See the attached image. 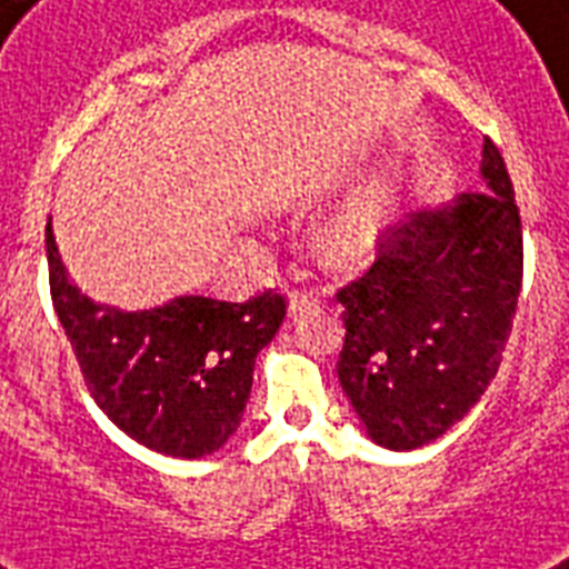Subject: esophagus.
Instances as JSON below:
<instances>
[{
    "label": "esophagus",
    "instance_id": "34e87169",
    "mask_svg": "<svg viewBox=\"0 0 569 569\" xmlns=\"http://www.w3.org/2000/svg\"><path fill=\"white\" fill-rule=\"evenodd\" d=\"M316 298H319V295L312 292V289H307V286H298V289H292V292H289V312H303L307 307H312V303H316Z\"/></svg>",
    "mask_w": 569,
    "mask_h": 569
}]
</instances>
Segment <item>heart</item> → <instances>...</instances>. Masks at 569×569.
I'll use <instances>...</instances> for the list:
<instances>
[{"mask_svg":"<svg viewBox=\"0 0 569 569\" xmlns=\"http://www.w3.org/2000/svg\"><path fill=\"white\" fill-rule=\"evenodd\" d=\"M387 212L375 197H360L355 203H348L342 212L333 218L328 232V244L339 257H351L357 250L369 248L383 230Z\"/></svg>","mask_w":569,"mask_h":569,"instance_id":"1","label":"heart"}]
</instances>
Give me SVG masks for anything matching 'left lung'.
Masks as SVG:
<instances>
[{
	"label": "left lung",
	"mask_w": 569,
	"mask_h": 569,
	"mask_svg": "<svg viewBox=\"0 0 569 569\" xmlns=\"http://www.w3.org/2000/svg\"><path fill=\"white\" fill-rule=\"evenodd\" d=\"M481 173L487 189L387 227L372 266L337 289L339 383L387 449L442 437L502 363L522 286V223L490 138Z\"/></svg>",
	"instance_id": "obj_1"
}]
</instances>
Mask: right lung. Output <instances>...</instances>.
<instances>
[{
  "label": "right lung",
  "instance_id": "right-lung-1",
  "mask_svg": "<svg viewBox=\"0 0 569 569\" xmlns=\"http://www.w3.org/2000/svg\"><path fill=\"white\" fill-rule=\"evenodd\" d=\"M49 292L100 410L141 446L203 458L230 440L248 405L253 363L286 319V295L244 303L177 298L147 312L88 301L67 277L47 223Z\"/></svg>",
  "mask_w": 569,
  "mask_h": 569
}]
</instances>
